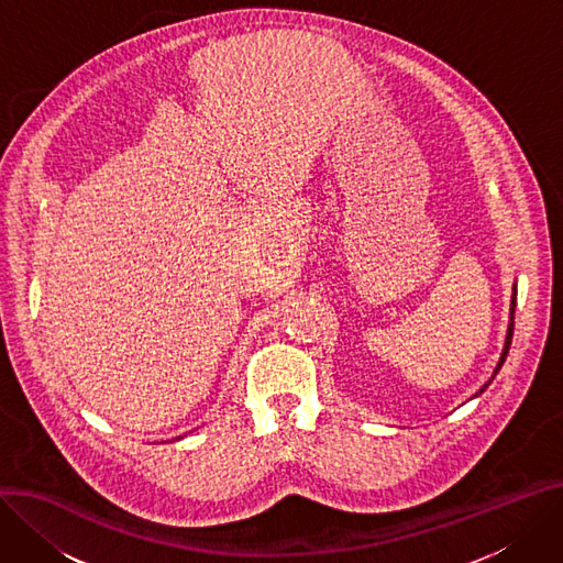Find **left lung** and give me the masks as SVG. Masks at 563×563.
<instances>
[{
  "mask_svg": "<svg viewBox=\"0 0 563 563\" xmlns=\"http://www.w3.org/2000/svg\"><path fill=\"white\" fill-rule=\"evenodd\" d=\"M515 308H517V287H515V294H512V308H509V328H507V336H505V347H503V354H500V362H498V366H496V371H494V375H492V379L496 377V373L500 371V366H503V362H505V356H507V350H509V343H512V332H515ZM492 379L478 390V395L492 384Z\"/></svg>",
  "mask_w": 563,
  "mask_h": 563,
  "instance_id": "1",
  "label": "left lung"
}]
</instances>
